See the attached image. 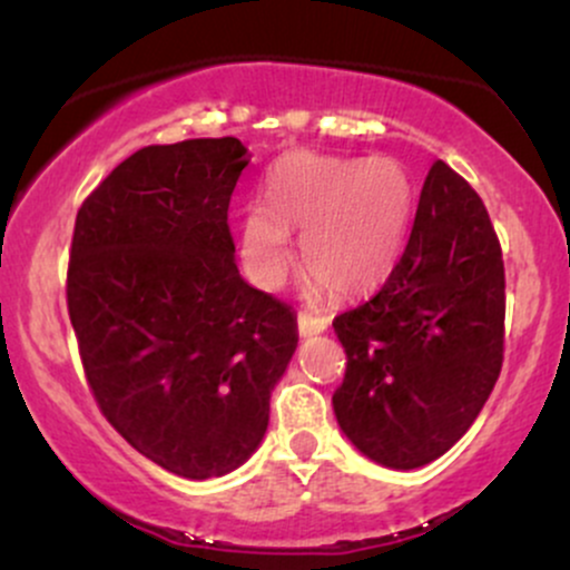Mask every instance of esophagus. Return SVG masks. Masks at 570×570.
<instances>
[{"label":"esophagus","mask_w":570,"mask_h":570,"mask_svg":"<svg viewBox=\"0 0 570 570\" xmlns=\"http://www.w3.org/2000/svg\"><path fill=\"white\" fill-rule=\"evenodd\" d=\"M326 318L324 316H313V313L307 311H299L297 313V330H299V337H311V335H318V332L326 330Z\"/></svg>","instance_id":"1"}]
</instances>
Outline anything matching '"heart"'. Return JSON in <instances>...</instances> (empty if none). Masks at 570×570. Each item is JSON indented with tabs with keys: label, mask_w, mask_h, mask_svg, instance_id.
I'll use <instances>...</instances> for the list:
<instances>
[{
	"label": "heart",
	"mask_w": 570,
	"mask_h": 570,
	"mask_svg": "<svg viewBox=\"0 0 570 570\" xmlns=\"http://www.w3.org/2000/svg\"><path fill=\"white\" fill-rule=\"evenodd\" d=\"M415 187L394 158L297 153L267 179V206L240 225V259L257 284L276 286L289 265L286 230L299 233V265L335 297L377 286L407 235Z\"/></svg>",
	"instance_id": "b5f03b06"
}]
</instances>
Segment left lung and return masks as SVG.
<instances>
[{"label":"left lung","mask_w":570,"mask_h":570,"mask_svg":"<svg viewBox=\"0 0 570 570\" xmlns=\"http://www.w3.org/2000/svg\"><path fill=\"white\" fill-rule=\"evenodd\" d=\"M503 289L485 203L436 160L394 271L332 322L348 358L332 404L364 455L417 469L466 434L503 364Z\"/></svg>","instance_id":"1"}]
</instances>
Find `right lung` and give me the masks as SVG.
I'll use <instances>...</instances> for the list:
<instances>
[{"label":"right lung","mask_w":570,"mask_h":570,"mask_svg":"<svg viewBox=\"0 0 570 570\" xmlns=\"http://www.w3.org/2000/svg\"><path fill=\"white\" fill-rule=\"evenodd\" d=\"M233 136L153 144L77 212L67 307L98 410L144 458L208 480L257 450L297 316L235 265Z\"/></svg>","instance_id":"1"}]
</instances>
